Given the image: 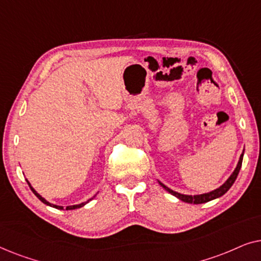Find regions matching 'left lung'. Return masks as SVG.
<instances>
[{
	"label": "left lung",
	"mask_w": 261,
	"mask_h": 261,
	"mask_svg": "<svg viewBox=\"0 0 261 261\" xmlns=\"http://www.w3.org/2000/svg\"><path fill=\"white\" fill-rule=\"evenodd\" d=\"M242 158H244V153H242L241 156H240V160H239L238 163V166L237 169L234 170V172L231 173V176L228 178L226 183H224L222 187H220L219 189H216V190H214L212 192H208V194H203V195H196V196H191V195H181V194H178V192L171 190V189H169L167 187H165L163 183L159 184L162 185V187L165 189L166 191H169L171 195L176 196L177 198H179L180 201L183 202H187V203H194V204H201V203H205V202H209V201H213V199H215L217 197H221V196L226 194V192L229 190L231 185L234 184L235 179H237L238 174H239V171H240L241 169V165H242Z\"/></svg>",
	"instance_id": "8db88e82"
}]
</instances>
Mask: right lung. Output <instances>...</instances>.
Instances as JSON below:
<instances>
[{"label":"right lung","mask_w":261,"mask_h":261,"mask_svg":"<svg viewBox=\"0 0 261 261\" xmlns=\"http://www.w3.org/2000/svg\"><path fill=\"white\" fill-rule=\"evenodd\" d=\"M27 183H28V181H27ZM28 185H30L31 190H32V191H33V194H34L35 196H37V197H38L39 199H40V201H41L42 203H45V204H47V205H49V206H53V208H56V209H63V206H60V205H55V204H51V203H48L47 201H46V199H45V198H42V197H41V196H40V195H39V194H38V192H37V191H35V190H34V189L31 187V184H30V183H28ZM89 201H90V199H89ZM89 201H88V202H89ZM88 202L81 203V204H78V205H70V206H66V210H72V209H77V208H81V206H83V205H85V204H87V203H88Z\"/></svg>","instance_id":"1"}]
</instances>
